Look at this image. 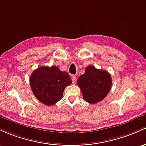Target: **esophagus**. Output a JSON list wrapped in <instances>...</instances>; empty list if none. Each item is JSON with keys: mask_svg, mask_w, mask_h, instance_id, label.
Here are the masks:
<instances>
[{"mask_svg": "<svg viewBox=\"0 0 146 146\" xmlns=\"http://www.w3.org/2000/svg\"><path fill=\"white\" fill-rule=\"evenodd\" d=\"M72 83H74V84H75L76 82V76H74V75L72 76Z\"/></svg>", "mask_w": 146, "mask_h": 146, "instance_id": "1", "label": "esophagus"}]
</instances>
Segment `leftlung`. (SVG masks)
<instances>
[{
    "mask_svg": "<svg viewBox=\"0 0 146 146\" xmlns=\"http://www.w3.org/2000/svg\"><path fill=\"white\" fill-rule=\"evenodd\" d=\"M77 85L84 101L94 104L102 101L109 93L112 86V78L107 71L90 65L78 78Z\"/></svg>",
    "mask_w": 146,
    "mask_h": 146,
    "instance_id": "1",
    "label": "left lung"
}]
</instances>
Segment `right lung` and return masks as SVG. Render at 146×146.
<instances>
[{
    "mask_svg": "<svg viewBox=\"0 0 146 146\" xmlns=\"http://www.w3.org/2000/svg\"><path fill=\"white\" fill-rule=\"evenodd\" d=\"M34 96L46 106H53L63 98L65 88L72 83L66 72L58 67L44 66L35 70L29 78Z\"/></svg>",
    "mask_w": 146,
    "mask_h": 146,
    "instance_id": "add662e5",
    "label": "right lung"
}]
</instances>
